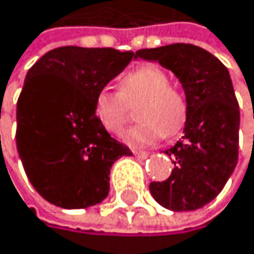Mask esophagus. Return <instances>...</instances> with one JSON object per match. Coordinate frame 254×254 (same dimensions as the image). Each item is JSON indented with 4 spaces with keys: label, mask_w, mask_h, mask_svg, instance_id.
<instances>
[{
    "label": "esophagus",
    "mask_w": 254,
    "mask_h": 254,
    "mask_svg": "<svg viewBox=\"0 0 254 254\" xmlns=\"http://www.w3.org/2000/svg\"><path fill=\"white\" fill-rule=\"evenodd\" d=\"M132 152H134V156L138 157V159H146L148 157V152L146 151H137V149H134Z\"/></svg>",
    "instance_id": "esophagus-1"
}]
</instances>
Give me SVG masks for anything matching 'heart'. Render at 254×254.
<instances>
[{"mask_svg":"<svg viewBox=\"0 0 254 254\" xmlns=\"http://www.w3.org/2000/svg\"><path fill=\"white\" fill-rule=\"evenodd\" d=\"M137 108L140 120L125 134L129 145H151L184 129L188 105L182 91L170 84L168 74L157 66H140L126 72L119 81V92L100 89L94 98V117L109 134L119 135L129 119V106Z\"/></svg>","mask_w":254,"mask_h":254,"instance_id":"b5f03b06","label":"heart"}]
</instances>
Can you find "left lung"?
I'll return each instance as SVG.
<instances>
[{
	"mask_svg": "<svg viewBox=\"0 0 254 254\" xmlns=\"http://www.w3.org/2000/svg\"><path fill=\"white\" fill-rule=\"evenodd\" d=\"M135 55L174 72L188 105L182 140L165 151L174 170L163 182L149 184L151 194L173 211L202 208L222 191L238 163L241 114L228 69L208 51L185 43Z\"/></svg>",
	"mask_w": 254,
	"mask_h": 254,
	"instance_id": "8db88e82",
	"label": "left lung"
}]
</instances>
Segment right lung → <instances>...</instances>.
I'll return each mask as SVG.
<instances>
[{
  "label": "right lung",
  "mask_w": 254,
  "mask_h": 254,
  "mask_svg": "<svg viewBox=\"0 0 254 254\" xmlns=\"http://www.w3.org/2000/svg\"><path fill=\"white\" fill-rule=\"evenodd\" d=\"M135 57L112 48L64 46L44 54L16 103V149L40 196L66 210L88 208L109 192L111 166L128 146L94 117V98Z\"/></svg>",
  "instance_id": "obj_1"
}]
</instances>
